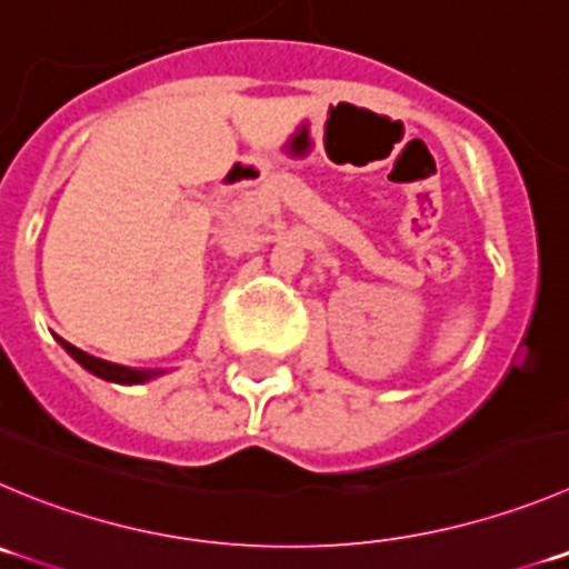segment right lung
<instances>
[{"label":"right lung","instance_id":"1","mask_svg":"<svg viewBox=\"0 0 569 569\" xmlns=\"http://www.w3.org/2000/svg\"><path fill=\"white\" fill-rule=\"evenodd\" d=\"M58 340H61V338H58ZM61 346L69 351V355L74 357V360L80 362V366H83L86 371L97 375V377H100V380L122 382V386H137V382L153 380L156 375H161V371H153V369H126V366H117V362L100 360V357L86 355V351H80L78 346L67 343V340H61Z\"/></svg>","mask_w":569,"mask_h":569}]
</instances>
